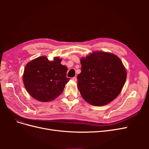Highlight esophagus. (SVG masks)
<instances>
[{"instance_id":"esophagus-1","label":"esophagus","mask_w":149,"mask_h":149,"mask_svg":"<svg viewBox=\"0 0 149 149\" xmlns=\"http://www.w3.org/2000/svg\"><path fill=\"white\" fill-rule=\"evenodd\" d=\"M72 80H73L74 82H76V81H77V78H76V77H73V78H72Z\"/></svg>"}]
</instances>
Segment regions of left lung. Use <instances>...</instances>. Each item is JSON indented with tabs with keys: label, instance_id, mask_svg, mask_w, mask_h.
<instances>
[{
	"label": "left lung",
	"instance_id": "left-lung-1",
	"mask_svg": "<svg viewBox=\"0 0 149 149\" xmlns=\"http://www.w3.org/2000/svg\"><path fill=\"white\" fill-rule=\"evenodd\" d=\"M78 88L84 100L95 106H105L120 93L127 72L114 54L96 51L81 58Z\"/></svg>",
	"mask_w": 149,
	"mask_h": 149
}]
</instances>
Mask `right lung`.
<instances>
[{
	"label": "right lung",
	"mask_w": 149,
	"mask_h": 149,
	"mask_svg": "<svg viewBox=\"0 0 149 149\" xmlns=\"http://www.w3.org/2000/svg\"><path fill=\"white\" fill-rule=\"evenodd\" d=\"M61 61L58 56L49 61L47 56H42L26 65L23 82L31 97L40 102H49L63 91L70 78L66 77L67 67L62 65Z\"/></svg>",
	"instance_id": "right-lung-1"
}]
</instances>
